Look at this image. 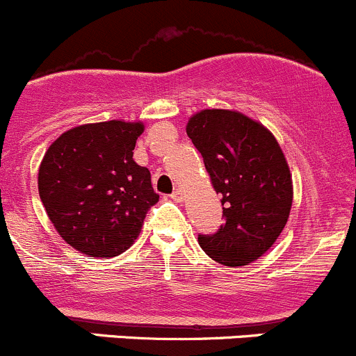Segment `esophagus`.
I'll list each match as a JSON object with an SVG mask.
<instances>
[{"label":"esophagus","mask_w":356,"mask_h":356,"mask_svg":"<svg viewBox=\"0 0 356 356\" xmlns=\"http://www.w3.org/2000/svg\"><path fill=\"white\" fill-rule=\"evenodd\" d=\"M171 199L177 200V202H181V200H183V190L181 188L175 190V192L171 193Z\"/></svg>","instance_id":"1"}]
</instances>
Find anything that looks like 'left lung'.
<instances>
[{
  "instance_id": "obj_1",
  "label": "left lung",
  "mask_w": 356,
  "mask_h": 356,
  "mask_svg": "<svg viewBox=\"0 0 356 356\" xmlns=\"http://www.w3.org/2000/svg\"><path fill=\"white\" fill-rule=\"evenodd\" d=\"M186 135L221 195L225 223L199 244L220 265L244 266L279 238L293 206V175L273 133L228 108H204L186 122Z\"/></svg>"
}]
</instances>
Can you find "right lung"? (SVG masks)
Listing matches in <instances>:
<instances>
[{"label": "right lung", "mask_w": 356, "mask_h": 356, "mask_svg": "<svg viewBox=\"0 0 356 356\" xmlns=\"http://www.w3.org/2000/svg\"><path fill=\"white\" fill-rule=\"evenodd\" d=\"M143 122L114 119L62 133L44 154L38 188L60 237L90 258L131 248L159 195L133 159Z\"/></svg>", "instance_id": "obj_1"}]
</instances>
